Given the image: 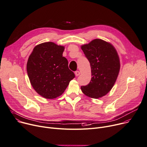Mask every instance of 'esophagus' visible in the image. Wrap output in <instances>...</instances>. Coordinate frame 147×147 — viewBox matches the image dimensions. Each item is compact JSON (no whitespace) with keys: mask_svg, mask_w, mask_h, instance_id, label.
<instances>
[{"mask_svg":"<svg viewBox=\"0 0 147 147\" xmlns=\"http://www.w3.org/2000/svg\"><path fill=\"white\" fill-rule=\"evenodd\" d=\"M75 74L76 75V76H78L80 75V72L78 71H76L75 72Z\"/></svg>","mask_w":147,"mask_h":147,"instance_id":"esophagus-1","label":"esophagus"}]
</instances>
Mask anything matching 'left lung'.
Here are the masks:
<instances>
[{"mask_svg":"<svg viewBox=\"0 0 147 147\" xmlns=\"http://www.w3.org/2000/svg\"><path fill=\"white\" fill-rule=\"evenodd\" d=\"M81 49L90 63L92 78L90 82L81 86L82 92L92 98L107 94L114 86L120 69L118 53L111 43L95 39Z\"/></svg>","mask_w":147,"mask_h":147,"instance_id":"left-lung-1","label":"left lung"}]
</instances>
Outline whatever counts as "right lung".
Masks as SVG:
<instances>
[{
    "mask_svg": "<svg viewBox=\"0 0 147 147\" xmlns=\"http://www.w3.org/2000/svg\"><path fill=\"white\" fill-rule=\"evenodd\" d=\"M64 47L48 42L36 46L27 62V72L35 91L47 99L61 95L75 78L62 56Z\"/></svg>",
    "mask_w": 147,
    "mask_h": 147,
    "instance_id": "right-lung-1",
    "label": "right lung"
}]
</instances>
